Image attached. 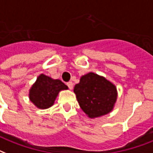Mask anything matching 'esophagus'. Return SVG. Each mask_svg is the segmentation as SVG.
Here are the masks:
<instances>
[{
	"mask_svg": "<svg viewBox=\"0 0 153 153\" xmlns=\"http://www.w3.org/2000/svg\"><path fill=\"white\" fill-rule=\"evenodd\" d=\"M67 85H68V87L69 88V89H73V83L72 82V81H69V82L67 83Z\"/></svg>",
	"mask_w": 153,
	"mask_h": 153,
	"instance_id": "esophagus-1",
	"label": "esophagus"
}]
</instances>
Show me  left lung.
Here are the masks:
<instances>
[{
	"label": "left lung",
	"mask_w": 153,
	"mask_h": 153,
	"mask_svg": "<svg viewBox=\"0 0 153 153\" xmlns=\"http://www.w3.org/2000/svg\"><path fill=\"white\" fill-rule=\"evenodd\" d=\"M73 92L81 109L91 119L108 114L117 100L116 85L92 72L80 77Z\"/></svg>",
	"instance_id": "obj_1"
}]
</instances>
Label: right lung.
Listing matches in <instances>:
<instances>
[{
    "instance_id": "1",
    "label": "right lung",
    "mask_w": 153,
    "mask_h": 153,
    "mask_svg": "<svg viewBox=\"0 0 153 153\" xmlns=\"http://www.w3.org/2000/svg\"><path fill=\"white\" fill-rule=\"evenodd\" d=\"M68 88L59 79L41 74L29 89L28 98L37 108L46 109L54 105L58 94Z\"/></svg>"
}]
</instances>
